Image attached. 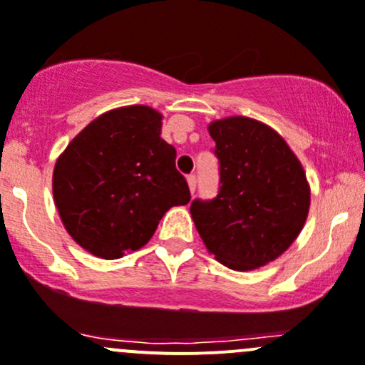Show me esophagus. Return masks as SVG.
I'll list each match as a JSON object with an SVG mask.
<instances>
[{"label": "esophagus", "mask_w": 365, "mask_h": 365, "mask_svg": "<svg viewBox=\"0 0 365 365\" xmlns=\"http://www.w3.org/2000/svg\"><path fill=\"white\" fill-rule=\"evenodd\" d=\"M187 183H189V190H190V194L196 192V176H194V175H189V176H187Z\"/></svg>", "instance_id": "1"}]
</instances>
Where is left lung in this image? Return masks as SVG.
<instances>
[{
    "label": "left lung",
    "instance_id": "8db88e82",
    "mask_svg": "<svg viewBox=\"0 0 365 365\" xmlns=\"http://www.w3.org/2000/svg\"><path fill=\"white\" fill-rule=\"evenodd\" d=\"M208 133L221 165V187L212 201L190 205L197 233L226 267L267 265L305 226L310 208L305 169L284 137L257 119H217Z\"/></svg>",
    "mask_w": 365,
    "mask_h": 365
}]
</instances>
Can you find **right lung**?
<instances>
[{
  "label": "right lung",
  "instance_id": "obj_1",
  "mask_svg": "<svg viewBox=\"0 0 365 365\" xmlns=\"http://www.w3.org/2000/svg\"><path fill=\"white\" fill-rule=\"evenodd\" d=\"M162 118L146 105L108 110L56 158L55 207L74 242L94 257L140 250L169 208L190 201L176 150L160 137Z\"/></svg>",
  "mask_w": 365,
  "mask_h": 365
}]
</instances>
